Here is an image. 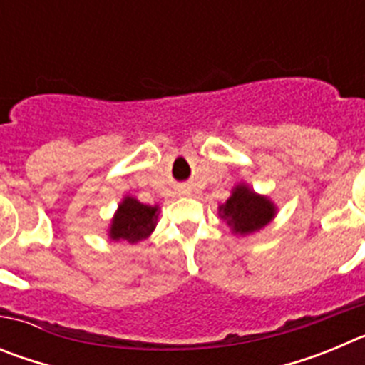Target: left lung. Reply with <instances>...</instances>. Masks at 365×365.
I'll list each match as a JSON object with an SVG mask.
<instances>
[{
	"mask_svg": "<svg viewBox=\"0 0 365 365\" xmlns=\"http://www.w3.org/2000/svg\"><path fill=\"white\" fill-rule=\"evenodd\" d=\"M219 215L234 234L248 235L272 221L276 206L269 197L259 195L247 185H237L227 202L219 206Z\"/></svg>",
	"mask_w": 365,
	"mask_h": 365,
	"instance_id": "obj_1",
	"label": "left lung"
}]
</instances>
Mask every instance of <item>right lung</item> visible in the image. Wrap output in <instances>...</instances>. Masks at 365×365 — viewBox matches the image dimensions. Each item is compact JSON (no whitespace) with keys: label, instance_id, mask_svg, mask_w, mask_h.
Here are the masks:
<instances>
[{"label":"right lung","instance_id":"obj_1","mask_svg":"<svg viewBox=\"0 0 365 365\" xmlns=\"http://www.w3.org/2000/svg\"><path fill=\"white\" fill-rule=\"evenodd\" d=\"M159 217V206L143 205L135 197L128 195L118 205L109 227V237L113 241H128L135 245L150 237Z\"/></svg>","mask_w":365,"mask_h":365}]
</instances>
